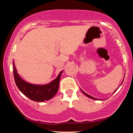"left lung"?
<instances>
[{"label": "left lung", "instance_id": "8db88e82", "mask_svg": "<svg viewBox=\"0 0 133 133\" xmlns=\"http://www.w3.org/2000/svg\"><path fill=\"white\" fill-rule=\"evenodd\" d=\"M123 80H123V82H122V83H121V84H120V85H121V84H122V83H123ZM120 86H119V87H120ZM119 87H118V88L115 91H114V92H113V93H112V94H114V93H115V92L117 91V89L119 88ZM81 90H82V91L83 92V94H85V96H86L87 97H88L89 98H91V99H93V100H102V99H99V98H95V97H92V96H90V95H89V94H87L86 93H85V92L84 91H83V90H82V89H81Z\"/></svg>", "mask_w": 133, "mask_h": 133}]
</instances>
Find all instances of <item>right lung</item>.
<instances>
[{
	"label": "right lung",
	"mask_w": 133,
	"mask_h": 133,
	"mask_svg": "<svg viewBox=\"0 0 133 133\" xmlns=\"http://www.w3.org/2000/svg\"><path fill=\"white\" fill-rule=\"evenodd\" d=\"M13 75L18 89L24 95L30 100L36 102H43L52 98L58 90L61 75L63 70L58 74L57 77L51 82L45 84H35L24 81L18 74L13 60Z\"/></svg>",
	"instance_id": "add662e5"
}]
</instances>
